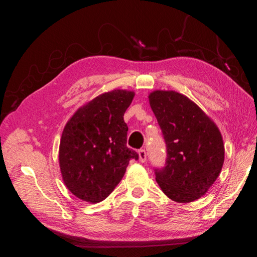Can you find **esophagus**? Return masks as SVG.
<instances>
[{
	"label": "esophagus",
	"mask_w": 257,
	"mask_h": 257,
	"mask_svg": "<svg viewBox=\"0 0 257 257\" xmlns=\"http://www.w3.org/2000/svg\"><path fill=\"white\" fill-rule=\"evenodd\" d=\"M138 156H139V161H141V162H145V161H146V152H145V150H139L138 151Z\"/></svg>",
	"instance_id": "1"
}]
</instances>
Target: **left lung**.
Masks as SVG:
<instances>
[{"label":"left lung","instance_id":"8db88e82","mask_svg":"<svg viewBox=\"0 0 257 257\" xmlns=\"http://www.w3.org/2000/svg\"><path fill=\"white\" fill-rule=\"evenodd\" d=\"M152 111L167 144V163L156 182L172 201L190 203L207 193L224 162L222 135L210 116L176 90L150 93Z\"/></svg>","mask_w":257,"mask_h":257}]
</instances>
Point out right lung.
<instances>
[{"instance_id": "obj_1", "label": "right lung", "mask_w": 257, "mask_h": 257, "mask_svg": "<svg viewBox=\"0 0 257 257\" xmlns=\"http://www.w3.org/2000/svg\"><path fill=\"white\" fill-rule=\"evenodd\" d=\"M134 96L127 89L103 93L78 108L64 125L59 147L61 176L81 201L105 199L123 178L129 161L138 160L127 147L123 120Z\"/></svg>"}]
</instances>
